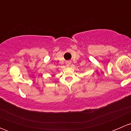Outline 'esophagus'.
<instances>
[{
    "label": "esophagus",
    "mask_w": 131,
    "mask_h": 131,
    "mask_svg": "<svg viewBox=\"0 0 131 131\" xmlns=\"http://www.w3.org/2000/svg\"><path fill=\"white\" fill-rule=\"evenodd\" d=\"M70 62H68V63H67V66H70Z\"/></svg>",
    "instance_id": "obj_1"
}]
</instances>
